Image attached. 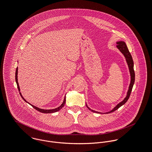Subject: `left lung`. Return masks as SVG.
<instances>
[{
  "instance_id": "8db88e82",
  "label": "left lung",
  "mask_w": 152,
  "mask_h": 152,
  "mask_svg": "<svg viewBox=\"0 0 152 152\" xmlns=\"http://www.w3.org/2000/svg\"><path fill=\"white\" fill-rule=\"evenodd\" d=\"M116 43L117 44V45L116 46L117 48L120 50V51L124 55V57L126 58V62L127 63L129 73H130L131 81H130V84H129V90H128V91H127V95L125 97V98L121 102L118 103L112 110H111L110 111H109L108 112H106V113H101V112H96V111L93 110L91 109H90L86 104V106L87 107V108L89 110H90L91 111H92L93 112H94V113H101V114L102 113H107V114L110 113L115 112V110L118 109L120 107H121L122 105L125 104L127 102V101H128L129 98L130 94L131 93V91H132V89L134 82H135V72H134V61H133V59L132 58V56H131V54L129 51V49L127 47V45H126V43L123 41L117 42Z\"/></svg>"
}]
</instances>
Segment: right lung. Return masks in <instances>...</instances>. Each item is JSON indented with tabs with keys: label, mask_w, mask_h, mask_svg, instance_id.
Instances as JSON below:
<instances>
[{
	"label": "right lung",
	"mask_w": 152,
	"mask_h": 152,
	"mask_svg": "<svg viewBox=\"0 0 152 152\" xmlns=\"http://www.w3.org/2000/svg\"><path fill=\"white\" fill-rule=\"evenodd\" d=\"M17 75H18V67L17 68V69H16V71H15V82H16L17 85V87H18V91H20V86H19L18 83V79H17L18 76H17ZM20 94L21 96L22 97V98H23V100H24V101H25L26 102H27V103H28V104H29V105H31V106H32L34 109H35L36 110H37V111H39V112H41V113H55V112H57L59 111L60 109H61L64 107V106L65 105V102H66V96H65V97H64V101H63L62 104L61 105H60L59 107H58L55 108V109H40V108H39V107H38L35 106L34 105H32V104H31L30 103H29L28 102H27V101L24 99V98L22 94H21V93L20 92Z\"/></svg>",
	"instance_id": "add662e5"
}]
</instances>
